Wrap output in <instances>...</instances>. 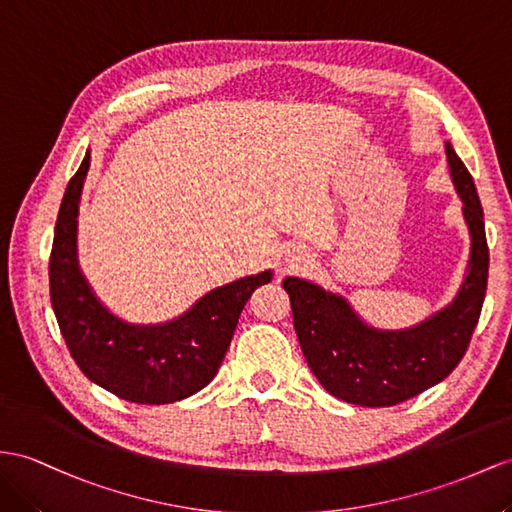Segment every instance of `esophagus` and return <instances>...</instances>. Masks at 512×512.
I'll list each match as a JSON object with an SVG mask.
<instances>
[{
  "mask_svg": "<svg viewBox=\"0 0 512 512\" xmlns=\"http://www.w3.org/2000/svg\"><path fill=\"white\" fill-rule=\"evenodd\" d=\"M309 261H311V255L307 251H303V248H298V246H292V248H287V251H285L279 272L285 274V272L303 270L309 264Z\"/></svg>",
  "mask_w": 512,
  "mask_h": 512,
  "instance_id": "34e87169",
  "label": "esophagus"
}]
</instances>
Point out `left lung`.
I'll use <instances>...</instances> for the list:
<instances>
[{
    "mask_svg": "<svg viewBox=\"0 0 512 512\" xmlns=\"http://www.w3.org/2000/svg\"><path fill=\"white\" fill-rule=\"evenodd\" d=\"M445 157L469 231L467 270L448 305L404 329H381L342 294L300 277L283 281L309 368L339 400L393 406L441 383L465 355L487 292L489 248L474 179L448 140Z\"/></svg>",
    "mask_w": 512,
    "mask_h": 512,
    "instance_id": "1",
    "label": "left lung"
}]
</instances>
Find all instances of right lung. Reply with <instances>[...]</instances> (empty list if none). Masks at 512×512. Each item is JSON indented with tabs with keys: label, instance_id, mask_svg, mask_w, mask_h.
I'll list each match as a JSON object with an SVG mask.
<instances>
[{
	"label": "right lung",
	"instance_id": "add662e5",
	"mask_svg": "<svg viewBox=\"0 0 512 512\" xmlns=\"http://www.w3.org/2000/svg\"><path fill=\"white\" fill-rule=\"evenodd\" d=\"M90 149L62 196L49 259V294L60 333L95 385L138 404H170L201 391L216 376L238 318L272 270L203 294L181 316L136 324L112 313L90 287L77 259V216Z\"/></svg>",
	"mask_w": 512,
	"mask_h": 512
}]
</instances>
